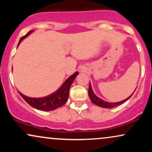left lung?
I'll use <instances>...</instances> for the list:
<instances>
[{
  "label": "left lung",
  "mask_w": 152,
  "mask_h": 152,
  "mask_svg": "<svg viewBox=\"0 0 152 152\" xmlns=\"http://www.w3.org/2000/svg\"><path fill=\"white\" fill-rule=\"evenodd\" d=\"M133 94H132L130 96H129L127 99H124V100H123V101H121V102H119L110 103V102H105V101L102 100V99L99 98L98 96H96L95 95V94L94 93L93 90H92L91 85V83L89 84V88H88V96H89V98L91 99V102L94 103V104H96V105L101 106V107H102V108H114V107H115V106L121 105V104H123V103L126 102V101L128 100V99H129L132 95H133Z\"/></svg>",
  "instance_id": "left-lung-1"
}]
</instances>
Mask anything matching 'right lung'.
Segmentation results:
<instances>
[{
    "label": "right lung",
    "mask_w": 152,
    "mask_h": 152,
    "mask_svg": "<svg viewBox=\"0 0 152 152\" xmlns=\"http://www.w3.org/2000/svg\"><path fill=\"white\" fill-rule=\"evenodd\" d=\"M34 31H31L28 33L26 36H23L20 38L18 46L20 42L26 38L28 35H30ZM78 74V72H75L72 76L68 78L66 81L63 83V85L58 88L56 91L54 93L47 96L42 97V98H31V97L26 96L23 94L18 91L19 94L22 96V98L26 101L29 105L38 110L42 111H52V110L56 109L57 108L61 107L67 102L68 98L69 96V89L71 84L74 82L75 78Z\"/></svg>",
    "instance_id": "right-lung-1"
}]
</instances>
